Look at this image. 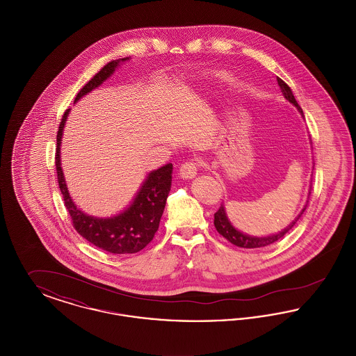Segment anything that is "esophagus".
<instances>
[{"label": "esophagus", "mask_w": 356, "mask_h": 356, "mask_svg": "<svg viewBox=\"0 0 356 356\" xmlns=\"http://www.w3.org/2000/svg\"><path fill=\"white\" fill-rule=\"evenodd\" d=\"M197 170H199V164L193 160L186 161L181 167H180V177L189 180L193 179L197 175Z\"/></svg>", "instance_id": "1"}]
</instances>
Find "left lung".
Wrapping results in <instances>:
<instances>
[{
  "label": "left lung",
  "instance_id": "obj_1",
  "mask_svg": "<svg viewBox=\"0 0 356 356\" xmlns=\"http://www.w3.org/2000/svg\"><path fill=\"white\" fill-rule=\"evenodd\" d=\"M277 84H279L280 89H282V93H283L284 99H286L287 102H291L293 106H296V109L300 112L302 118H305V116H303V111H302V108H300V105L298 104V102L295 100V96H293L291 88H289L282 79H279V77H277ZM309 195H311V186H309V189H308V197H309ZM308 197H307L305 208H303L302 212L295 218V220L292 221L284 229H282L280 232L273 234V235H268V236H251V235H248V234H244V232L238 231L236 227L228 219L225 207H224L222 204H221L219 211L215 213V221H213V224H215V227H216V229H218V232L220 234L221 236L225 237V238H227L228 241H231L234 245L241 247V248H260V247H267V245H270L272 243L277 241L279 238H282L287 232L291 231V228L296 224V221L299 220V218L303 215V212L305 211V207H307V204H308Z\"/></svg>",
  "mask_w": 356,
  "mask_h": 356
}]
</instances>
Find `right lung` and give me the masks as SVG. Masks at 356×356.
Returning <instances> with one entry per match:
<instances>
[{"label":"right lung","mask_w":356,"mask_h":356,"mask_svg":"<svg viewBox=\"0 0 356 356\" xmlns=\"http://www.w3.org/2000/svg\"><path fill=\"white\" fill-rule=\"evenodd\" d=\"M128 60L131 58L125 57L108 63L90 81H88V84L83 86V89L77 93L74 102L83 99L93 89H97L115 73L120 64ZM69 112L70 109L64 113L57 134L56 170L58 186L61 189L67 211L73 221V227L89 243L106 252L136 254L152 241L156 231L159 229L160 219L170 195L173 165L170 163L157 170H151L137 191L134 200L118 215L111 218H96L85 213L70 197L61 168V141Z\"/></svg>","instance_id":"obj_1"}]
</instances>
